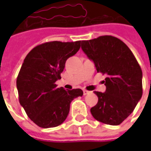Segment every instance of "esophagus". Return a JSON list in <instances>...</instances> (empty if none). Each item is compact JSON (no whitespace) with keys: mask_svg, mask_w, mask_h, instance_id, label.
<instances>
[{"mask_svg":"<svg viewBox=\"0 0 151 151\" xmlns=\"http://www.w3.org/2000/svg\"><path fill=\"white\" fill-rule=\"evenodd\" d=\"M89 93H90V91H86V90H84V91H83V95H88Z\"/></svg>","mask_w":151,"mask_h":151,"instance_id":"obj_1","label":"esophagus"}]
</instances>
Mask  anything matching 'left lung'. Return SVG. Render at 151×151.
Listing matches in <instances>:
<instances>
[{"instance_id":"1","label":"left lung","mask_w":151,"mask_h":151,"mask_svg":"<svg viewBox=\"0 0 151 151\" xmlns=\"http://www.w3.org/2000/svg\"><path fill=\"white\" fill-rule=\"evenodd\" d=\"M82 49L106 74L104 93L95 91L97 104L91 108L95 120L118 125L134 110L142 95V72L135 56L123 41L111 35L82 41Z\"/></svg>"}]
</instances>
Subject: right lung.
Listing matches in <instances>:
<instances>
[{"instance_id":"right-lung-1","label":"right lung","mask_w":151,"mask_h":151,"mask_svg":"<svg viewBox=\"0 0 151 151\" xmlns=\"http://www.w3.org/2000/svg\"><path fill=\"white\" fill-rule=\"evenodd\" d=\"M81 41H52L38 45L28 53L17 78L19 103L38 126L47 129L61 124L73 99L82 96L81 89L57 88L68 58L75 55Z\"/></svg>"}]
</instances>
